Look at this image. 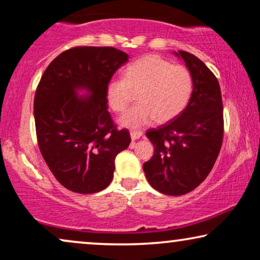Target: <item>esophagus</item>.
Instances as JSON below:
<instances>
[{
    "label": "esophagus",
    "mask_w": 260,
    "mask_h": 260,
    "mask_svg": "<svg viewBox=\"0 0 260 260\" xmlns=\"http://www.w3.org/2000/svg\"><path fill=\"white\" fill-rule=\"evenodd\" d=\"M142 135H143L142 131H131V133H130L131 140H133V141H136V140H138V138H141Z\"/></svg>",
    "instance_id": "esophagus-1"
}]
</instances>
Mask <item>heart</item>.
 Masks as SVG:
<instances>
[{"label":"heart","mask_w":260,"mask_h":260,"mask_svg":"<svg viewBox=\"0 0 260 260\" xmlns=\"http://www.w3.org/2000/svg\"><path fill=\"white\" fill-rule=\"evenodd\" d=\"M193 76L183 65L156 54H149L131 62L123 78H112L105 86L109 108L122 112L137 92L138 103L120 117L118 123L136 130L154 122H169L180 115L193 92Z\"/></svg>","instance_id":"1"}]
</instances>
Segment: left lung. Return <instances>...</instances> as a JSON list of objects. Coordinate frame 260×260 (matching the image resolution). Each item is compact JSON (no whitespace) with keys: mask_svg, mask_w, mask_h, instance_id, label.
I'll return each instance as SVG.
<instances>
[{"mask_svg":"<svg viewBox=\"0 0 260 260\" xmlns=\"http://www.w3.org/2000/svg\"><path fill=\"white\" fill-rule=\"evenodd\" d=\"M174 54L190 71L193 92L179 116L147 131L155 151L143 170L152 188L176 197L195 189L211 173L222 144L223 112L219 81L212 71L190 53Z\"/></svg>","mask_w":260,"mask_h":260,"instance_id":"obj_1","label":"left lung"}]
</instances>
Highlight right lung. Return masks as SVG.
<instances>
[{
	"label": "right lung",
	"instance_id": "right-lung-1",
	"mask_svg": "<svg viewBox=\"0 0 260 260\" xmlns=\"http://www.w3.org/2000/svg\"><path fill=\"white\" fill-rule=\"evenodd\" d=\"M127 59L113 47H73L49 63L37 87L39 149L58 182L74 193L105 189L116 156L131 142L129 131L113 124L105 99L106 84Z\"/></svg>",
	"mask_w": 260,
	"mask_h": 260
}]
</instances>
